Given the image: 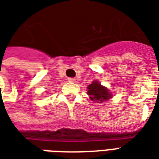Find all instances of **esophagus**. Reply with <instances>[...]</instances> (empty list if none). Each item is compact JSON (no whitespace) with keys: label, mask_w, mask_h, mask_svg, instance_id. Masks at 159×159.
I'll list each match as a JSON object with an SVG mask.
<instances>
[{"label":"esophagus","mask_w":159,"mask_h":159,"mask_svg":"<svg viewBox=\"0 0 159 159\" xmlns=\"http://www.w3.org/2000/svg\"><path fill=\"white\" fill-rule=\"evenodd\" d=\"M67 80H68L69 83H75V81H76V79H75V78H72V77H69Z\"/></svg>","instance_id":"esophagus-1"}]
</instances>
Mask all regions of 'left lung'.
Masks as SVG:
<instances>
[{
    "label": "left lung",
    "instance_id": "obj_1",
    "mask_svg": "<svg viewBox=\"0 0 159 159\" xmlns=\"http://www.w3.org/2000/svg\"><path fill=\"white\" fill-rule=\"evenodd\" d=\"M87 93L89 95L91 100L97 103H102L112 97V94L109 92L108 89L102 86L98 81H93L88 86Z\"/></svg>",
    "mask_w": 159,
    "mask_h": 159
}]
</instances>
